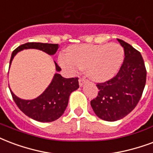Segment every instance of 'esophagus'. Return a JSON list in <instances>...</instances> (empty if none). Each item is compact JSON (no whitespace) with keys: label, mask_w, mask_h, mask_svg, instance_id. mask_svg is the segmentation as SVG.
Here are the masks:
<instances>
[{"label":"esophagus","mask_w":153,"mask_h":153,"mask_svg":"<svg viewBox=\"0 0 153 153\" xmlns=\"http://www.w3.org/2000/svg\"><path fill=\"white\" fill-rule=\"evenodd\" d=\"M84 82H86V80L84 79H79V83L80 87H82L84 84Z\"/></svg>","instance_id":"34e87169"}]
</instances>
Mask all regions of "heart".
I'll use <instances>...</instances> for the list:
<instances>
[{"label": "heart", "mask_w": 153, "mask_h": 153, "mask_svg": "<svg viewBox=\"0 0 153 153\" xmlns=\"http://www.w3.org/2000/svg\"><path fill=\"white\" fill-rule=\"evenodd\" d=\"M124 49L117 43L82 44L69 48V54L59 56L60 65L71 74L85 69L86 74L96 82H105L114 78L124 61Z\"/></svg>", "instance_id": "b5f03b06"}]
</instances>
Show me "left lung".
<instances>
[{"instance_id":"left-lung-1","label":"left lung","mask_w":153,"mask_h":153,"mask_svg":"<svg viewBox=\"0 0 153 153\" xmlns=\"http://www.w3.org/2000/svg\"><path fill=\"white\" fill-rule=\"evenodd\" d=\"M124 48L125 59L116 76L98 83V96L91 106L100 119L114 122L126 117L136 106L146 83L144 62L141 54L131 45L117 39Z\"/></svg>"}]
</instances>
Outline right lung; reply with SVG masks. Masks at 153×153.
Instances as JSON below:
<instances>
[{
	"label": "right lung",
	"instance_id": "add662e5",
	"mask_svg": "<svg viewBox=\"0 0 153 153\" xmlns=\"http://www.w3.org/2000/svg\"><path fill=\"white\" fill-rule=\"evenodd\" d=\"M30 48L41 50L48 55H54L58 49V45L45 43H26L24 45H20L12 53L10 67L13 57L19 52ZM54 63L56 71L60 72L62 69L56 62H54ZM79 88V85L78 78L65 79L60 74L56 73L48 88L41 95L35 99H21L17 97L10 88V90L14 102L16 103L20 110L23 112L27 116L41 123H51L58 119L64 114L68 105L70 95Z\"/></svg>",
	"mask_w": 153,
	"mask_h": 153
}]
</instances>
